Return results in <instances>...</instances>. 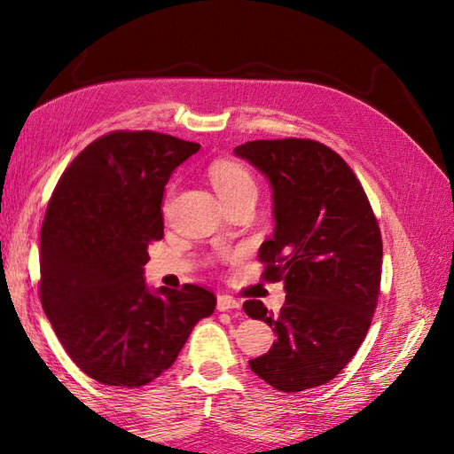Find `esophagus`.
Segmentation results:
<instances>
[{
  "mask_svg": "<svg viewBox=\"0 0 454 454\" xmlns=\"http://www.w3.org/2000/svg\"><path fill=\"white\" fill-rule=\"evenodd\" d=\"M235 309H240V303L237 299H232L231 295H217V310L227 312Z\"/></svg>",
  "mask_w": 454,
  "mask_h": 454,
  "instance_id": "1",
  "label": "esophagus"
}]
</instances>
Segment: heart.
<instances>
[{
  "mask_svg": "<svg viewBox=\"0 0 454 454\" xmlns=\"http://www.w3.org/2000/svg\"><path fill=\"white\" fill-rule=\"evenodd\" d=\"M210 180L214 189L217 191L219 199L223 202L237 200L248 195L255 197L257 193V185L252 174L239 162L222 160V162L212 164Z\"/></svg>",
  "mask_w": 454,
  "mask_h": 454,
  "instance_id": "obj_1",
  "label": "heart"
}]
</instances>
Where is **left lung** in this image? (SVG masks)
Instances as JSON below:
<instances>
[{
  "label": "left lung",
  "instance_id": "obj_1",
  "mask_svg": "<svg viewBox=\"0 0 454 454\" xmlns=\"http://www.w3.org/2000/svg\"><path fill=\"white\" fill-rule=\"evenodd\" d=\"M235 155L270 184L277 225L259 259L286 292L277 316L261 301L244 303L277 335L250 367L282 392L320 387L352 360L371 325L382 263L377 219L348 164L320 142L255 140Z\"/></svg>",
  "mask_w": 454,
  "mask_h": 454
}]
</instances>
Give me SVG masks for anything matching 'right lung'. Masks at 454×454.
<instances>
[{"mask_svg":"<svg viewBox=\"0 0 454 454\" xmlns=\"http://www.w3.org/2000/svg\"><path fill=\"white\" fill-rule=\"evenodd\" d=\"M200 149L159 132H112L62 174L41 227V305L81 371L107 387L138 388L164 373L212 292L149 287L147 246L164 235L172 172Z\"/></svg>","mask_w":454,"mask_h":454,"instance_id":"obj_1","label":"right lung"}]
</instances>
